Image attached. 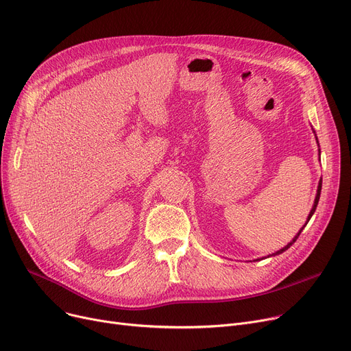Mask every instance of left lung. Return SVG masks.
Returning <instances> with one entry per match:
<instances>
[{"instance_id": "1", "label": "left lung", "mask_w": 351, "mask_h": 351, "mask_svg": "<svg viewBox=\"0 0 351 351\" xmlns=\"http://www.w3.org/2000/svg\"><path fill=\"white\" fill-rule=\"evenodd\" d=\"M315 132V131H313ZM316 141H317V136H316ZM317 143H319V141H317ZM319 155H320V149H319ZM320 192H322V179H320V182H319V186H317V193H316V199H315V204H313V208H311V210H310V213H308V216H307V220H306V223H304V226L308 223V220H310V217L313 216V213H315V210H316V208H317V204H319V199H320ZM304 226L298 232V234L294 236L293 239H291V242L290 243H287L285 247H282L280 250H278V252H274V253H271V254H269L267 257H270V256H278V254H280V253H283V252H286L294 242L298 241V237L300 236V233H302V230L304 229ZM263 259V257H262ZM256 261H261V259H256Z\"/></svg>"}]
</instances>
